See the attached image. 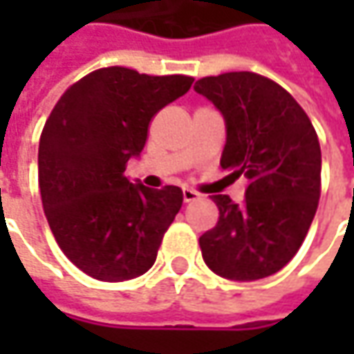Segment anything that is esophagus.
Wrapping results in <instances>:
<instances>
[{"mask_svg":"<svg viewBox=\"0 0 354 354\" xmlns=\"http://www.w3.org/2000/svg\"><path fill=\"white\" fill-rule=\"evenodd\" d=\"M201 197L197 191H193V189H183V201L185 203H193V201H197Z\"/></svg>","mask_w":354,"mask_h":354,"instance_id":"esophagus-1","label":"esophagus"}]
</instances>
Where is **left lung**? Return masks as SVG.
<instances>
[{"label": "left lung", "mask_w": 354, "mask_h": 354, "mask_svg": "<svg viewBox=\"0 0 354 354\" xmlns=\"http://www.w3.org/2000/svg\"><path fill=\"white\" fill-rule=\"evenodd\" d=\"M223 114L221 167L248 179L244 205L212 195L218 223L198 238L216 276L254 281L279 272L299 250L321 193V147L304 108L274 80L226 73L197 80Z\"/></svg>", "instance_id": "8db88e82"}]
</instances>
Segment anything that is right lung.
Segmentation results:
<instances>
[{
  "mask_svg": "<svg viewBox=\"0 0 354 354\" xmlns=\"http://www.w3.org/2000/svg\"><path fill=\"white\" fill-rule=\"evenodd\" d=\"M191 76L94 71L66 90L39 142V189L48 226L66 258L100 281L145 274L183 205V191L149 189L124 175L161 108L181 98Z\"/></svg>",
  "mask_w": 354,
  "mask_h": 354,
  "instance_id": "right-lung-1",
  "label": "right lung"
}]
</instances>
